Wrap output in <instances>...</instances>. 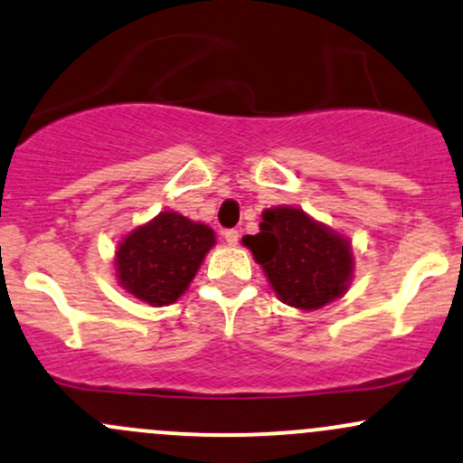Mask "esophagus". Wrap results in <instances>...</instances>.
Here are the masks:
<instances>
[{
    "mask_svg": "<svg viewBox=\"0 0 463 463\" xmlns=\"http://www.w3.org/2000/svg\"><path fill=\"white\" fill-rule=\"evenodd\" d=\"M223 240H226L228 246H235L240 241V231L237 228H228V231H223Z\"/></svg>",
    "mask_w": 463,
    "mask_h": 463,
    "instance_id": "esophagus-1",
    "label": "esophagus"
}]
</instances>
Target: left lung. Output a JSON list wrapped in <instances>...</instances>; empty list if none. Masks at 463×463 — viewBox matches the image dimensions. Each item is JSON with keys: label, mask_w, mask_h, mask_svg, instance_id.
Wrapping results in <instances>:
<instances>
[{"label": "left lung", "mask_w": 463, "mask_h": 463, "mask_svg": "<svg viewBox=\"0 0 463 463\" xmlns=\"http://www.w3.org/2000/svg\"><path fill=\"white\" fill-rule=\"evenodd\" d=\"M261 217V232L246 235L244 244L286 304L315 310L344 295L353 275L348 241L299 208H272Z\"/></svg>", "instance_id": "left-lung-1"}]
</instances>
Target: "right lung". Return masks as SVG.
Returning a JSON list of instances; mask_svg holds the SVG:
<instances>
[{"mask_svg":"<svg viewBox=\"0 0 463 463\" xmlns=\"http://www.w3.org/2000/svg\"><path fill=\"white\" fill-rule=\"evenodd\" d=\"M215 244L203 223L177 213H162L130 232L117 250V272L128 293L153 306L173 304Z\"/></svg>","mask_w":463,"mask_h":463,"instance_id":"1","label":"right lung"}]
</instances>
